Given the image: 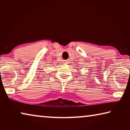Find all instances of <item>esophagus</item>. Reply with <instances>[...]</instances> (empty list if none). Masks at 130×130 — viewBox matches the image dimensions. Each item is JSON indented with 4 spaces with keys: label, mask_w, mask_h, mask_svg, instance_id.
Here are the masks:
<instances>
[{
    "label": "esophagus",
    "mask_w": 130,
    "mask_h": 130,
    "mask_svg": "<svg viewBox=\"0 0 130 130\" xmlns=\"http://www.w3.org/2000/svg\"><path fill=\"white\" fill-rule=\"evenodd\" d=\"M64 62V63H68V61H67V60H65V61H64V62Z\"/></svg>",
    "instance_id": "esophagus-1"
}]
</instances>
